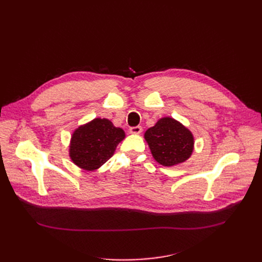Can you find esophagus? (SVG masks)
<instances>
[{
  "mask_svg": "<svg viewBox=\"0 0 262 262\" xmlns=\"http://www.w3.org/2000/svg\"><path fill=\"white\" fill-rule=\"evenodd\" d=\"M142 131H143V129H142V126H140V125L132 126V128H130V133L131 134H141Z\"/></svg>",
  "mask_w": 262,
  "mask_h": 262,
  "instance_id": "obj_1",
  "label": "esophagus"
}]
</instances>
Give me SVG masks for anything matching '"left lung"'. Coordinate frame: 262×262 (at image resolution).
Listing matches in <instances>:
<instances>
[{"label":"left lung","instance_id":"8db88e82","mask_svg":"<svg viewBox=\"0 0 262 262\" xmlns=\"http://www.w3.org/2000/svg\"><path fill=\"white\" fill-rule=\"evenodd\" d=\"M154 160L172 167L185 163L194 149V138L186 125L171 117H163L144 133Z\"/></svg>","mask_w":262,"mask_h":262}]
</instances>
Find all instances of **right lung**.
I'll list each match as a JSON object with an SVG mask.
<instances>
[{
	"instance_id": "right-lung-1",
	"label": "right lung",
	"mask_w": 262,
	"mask_h": 262,
	"mask_svg": "<svg viewBox=\"0 0 262 262\" xmlns=\"http://www.w3.org/2000/svg\"><path fill=\"white\" fill-rule=\"evenodd\" d=\"M125 138L121 128L106 118H95L78 126L71 136L69 156L78 168L94 171L100 168Z\"/></svg>"
}]
</instances>
